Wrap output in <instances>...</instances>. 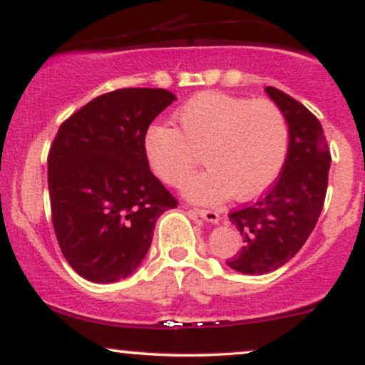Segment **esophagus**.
<instances>
[{"label": "esophagus", "mask_w": 365, "mask_h": 365, "mask_svg": "<svg viewBox=\"0 0 365 365\" xmlns=\"http://www.w3.org/2000/svg\"><path fill=\"white\" fill-rule=\"evenodd\" d=\"M192 212H195L197 216L209 221V223H220V215L216 211H211V209H194Z\"/></svg>", "instance_id": "esophagus-1"}]
</instances>
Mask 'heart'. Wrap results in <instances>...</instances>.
I'll use <instances>...</instances> for the list:
<instances>
[{
	"instance_id": "b5f03b06",
	"label": "heart",
	"mask_w": 365,
	"mask_h": 365,
	"mask_svg": "<svg viewBox=\"0 0 365 365\" xmlns=\"http://www.w3.org/2000/svg\"><path fill=\"white\" fill-rule=\"evenodd\" d=\"M175 123L153 125L144 154L153 173L171 187L194 173L202 154L207 170L183 188L197 202L216 204L232 194L254 199L274 182L287 158V118L271 99L199 92L175 113Z\"/></svg>"
}]
</instances>
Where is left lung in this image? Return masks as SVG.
<instances>
[{
    "label": "left lung",
    "instance_id": "left-lung-1",
    "mask_svg": "<svg viewBox=\"0 0 365 365\" xmlns=\"http://www.w3.org/2000/svg\"><path fill=\"white\" fill-rule=\"evenodd\" d=\"M266 92L283 111L290 140L282 173L266 195L228 215L244 245L226 264L245 274L271 273L302 249L319 220L331 165L319 120L283 91Z\"/></svg>",
    "mask_w": 365,
    "mask_h": 365
}]
</instances>
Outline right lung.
Here are the masks:
<instances>
[{"mask_svg": "<svg viewBox=\"0 0 365 365\" xmlns=\"http://www.w3.org/2000/svg\"><path fill=\"white\" fill-rule=\"evenodd\" d=\"M165 89L98 96L63 121L48 156L54 233L82 278L113 283L139 267L158 217L177 199L149 170L144 137L175 101Z\"/></svg>", "mask_w": 365, "mask_h": 365, "instance_id": "right-lung-1", "label": "right lung"}]
</instances>
